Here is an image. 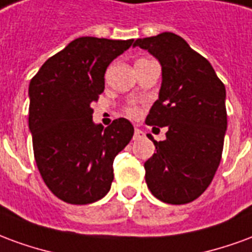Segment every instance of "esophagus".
<instances>
[{
  "instance_id": "esophagus-1",
  "label": "esophagus",
  "mask_w": 252,
  "mask_h": 252,
  "mask_svg": "<svg viewBox=\"0 0 252 252\" xmlns=\"http://www.w3.org/2000/svg\"><path fill=\"white\" fill-rule=\"evenodd\" d=\"M144 137V133H143L142 129H135V133H133V140H139V139H143Z\"/></svg>"
}]
</instances>
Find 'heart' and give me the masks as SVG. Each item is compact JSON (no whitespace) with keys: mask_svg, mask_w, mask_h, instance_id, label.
Segmentation results:
<instances>
[{"mask_svg":"<svg viewBox=\"0 0 252 252\" xmlns=\"http://www.w3.org/2000/svg\"><path fill=\"white\" fill-rule=\"evenodd\" d=\"M142 61H146V59H140V61H137V62H142ZM128 115H129V116H137V109H135V108H131V109H128Z\"/></svg>","mask_w":252,"mask_h":252,"instance_id":"1","label":"heart"}]
</instances>
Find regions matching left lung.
<instances>
[{"label":"left lung","instance_id":"obj_1","mask_svg":"<svg viewBox=\"0 0 252 252\" xmlns=\"http://www.w3.org/2000/svg\"><path fill=\"white\" fill-rule=\"evenodd\" d=\"M133 47L147 50L162 66L159 97L146 124L169 129L159 143L148 135L157 153L144 163L146 182L158 200L188 204L205 191L221 160L225 86L211 63L175 33L137 39Z\"/></svg>","mask_w":252,"mask_h":252}]
</instances>
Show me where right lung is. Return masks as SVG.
<instances>
[{
  "label": "right lung",
  "instance_id": "1",
  "mask_svg": "<svg viewBox=\"0 0 252 252\" xmlns=\"http://www.w3.org/2000/svg\"><path fill=\"white\" fill-rule=\"evenodd\" d=\"M133 44L92 36L68 43L31 79L30 131L37 169L58 198L74 205L101 200L113 181V160L133 136L117 119L93 121L92 104L105 89L106 67Z\"/></svg>",
  "mask_w": 252,
  "mask_h": 252
}]
</instances>
